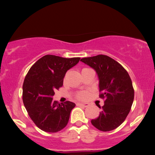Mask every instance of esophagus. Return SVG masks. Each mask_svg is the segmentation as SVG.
Wrapping results in <instances>:
<instances>
[{"instance_id":"1","label":"esophagus","mask_w":155,"mask_h":155,"mask_svg":"<svg viewBox=\"0 0 155 155\" xmlns=\"http://www.w3.org/2000/svg\"><path fill=\"white\" fill-rule=\"evenodd\" d=\"M76 105L79 106H83V107H87V106H89V104H86V103H77Z\"/></svg>"}]
</instances>
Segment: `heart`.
Instances as JSON below:
<instances>
[{
  "label": "heart",
  "mask_w": 155,
  "mask_h": 155,
  "mask_svg": "<svg viewBox=\"0 0 155 155\" xmlns=\"http://www.w3.org/2000/svg\"><path fill=\"white\" fill-rule=\"evenodd\" d=\"M88 96V92H80L79 93H78L77 95V98L79 99H85Z\"/></svg>",
  "instance_id": "obj_1"
}]
</instances>
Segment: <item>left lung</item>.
<instances>
[{
    "label": "left lung",
    "mask_w": 155,
    "mask_h": 155,
    "mask_svg": "<svg viewBox=\"0 0 155 155\" xmlns=\"http://www.w3.org/2000/svg\"><path fill=\"white\" fill-rule=\"evenodd\" d=\"M81 61L97 73L100 97L104 99L100 115L91 120L99 130L111 131L124 122L132 106L134 90L128 73L118 62L104 54L84 58Z\"/></svg>",
    "instance_id": "obj_1"
}]
</instances>
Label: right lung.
<instances>
[{
	"label": "right lung",
	"instance_id": "right-lung-1",
	"mask_svg": "<svg viewBox=\"0 0 155 155\" xmlns=\"http://www.w3.org/2000/svg\"><path fill=\"white\" fill-rule=\"evenodd\" d=\"M80 58H64L47 54L32 65L25 78L22 101L35 125L47 133L61 130L68 122L76 104L71 101H53L54 90L63 84L67 71L79 63Z\"/></svg>",
	"mask_w": 155,
	"mask_h": 155
}]
</instances>
